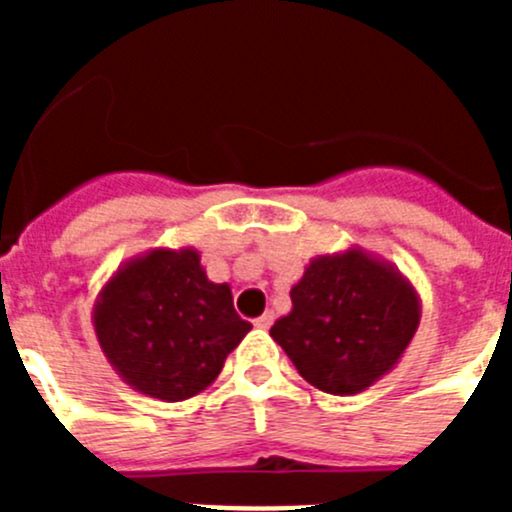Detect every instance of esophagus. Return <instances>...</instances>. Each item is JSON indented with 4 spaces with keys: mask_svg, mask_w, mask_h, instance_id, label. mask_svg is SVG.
Returning a JSON list of instances; mask_svg holds the SVG:
<instances>
[{
    "mask_svg": "<svg viewBox=\"0 0 512 512\" xmlns=\"http://www.w3.org/2000/svg\"><path fill=\"white\" fill-rule=\"evenodd\" d=\"M271 323H274V312H264V315H259V318L253 320V325H256V328H261V330L271 328Z\"/></svg>",
    "mask_w": 512,
    "mask_h": 512,
    "instance_id": "esophagus-1",
    "label": "esophagus"
}]
</instances>
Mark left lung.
Returning <instances> with one entry per match:
<instances>
[{
    "instance_id": "1",
    "label": "left lung",
    "mask_w": 512,
    "mask_h": 512,
    "mask_svg": "<svg viewBox=\"0 0 512 512\" xmlns=\"http://www.w3.org/2000/svg\"><path fill=\"white\" fill-rule=\"evenodd\" d=\"M271 325L297 372L328 395H359L390 374L420 325V295L390 261L359 246L315 256Z\"/></svg>"
}]
</instances>
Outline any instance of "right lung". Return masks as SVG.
<instances>
[{
    "mask_svg": "<svg viewBox=\"0 0 512 512\" xmlns=\"http://www.w3.org/2000/svg\"><path fill=\"white\" fill-rule=\"evenodd\" d=\"M92 325L122 382L164 402L205 392L251 330L230 284L207 279L194 246H158L117 266L99 289Z\"/></svg>",
    "mask_w": 512,
    "mask_h": 512,
    "instance_id": "obj_1",
    "label": "right lung"
}]
</instances>
